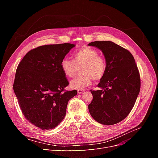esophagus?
Wrapping results in <instances>:
<instances>
[{
    "label": "esophagus",
    "instance_id": "1",
    "mask_svg": "<svg viewBox=\"0 0 158 158\" xmlns=\"http://www.w3.org/2000/svg\"><path fill=\"white\" fill-rule=\"evenodd\" d=\"M84 92H85V90H84V89H78V94H83Z\"/></svg>",
    "mask_w": 158,
    "mask_h": 158
}]
</instances>
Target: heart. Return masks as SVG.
<instances>
[{
	"mask_svg": "<svg viewBox=\"0 0 158 158\" xmlns=\"http://www.w3.org/2000/svg\"><path fill=\"white\" fill-rule=\"evenodd\" d=\"M74 61L64 58L60 62V68L68 78H73L81 67V73L77 78L71 81L70 88L80 89L90 85L93 79H102L106 71V62L99 56L98 51L90 47L84 46L74 53Z\"/></svg>",
	"mask_w": 158,
	"mask_h": 158,
	"instance_id": "obj_1",
	"label": "heart"
}]
</instances>
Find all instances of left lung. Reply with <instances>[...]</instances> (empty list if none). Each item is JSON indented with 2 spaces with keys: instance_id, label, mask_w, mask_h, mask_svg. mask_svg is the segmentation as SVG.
I'll return each instance as SVG.
<instances>
[{
  "instance_id": "obj_1",
  "label": "left lung",
  "mask_w": 158,
  "mask_h": 158,
  "mask_svg": "<svg viewBox=\"0 0 158 158\" xmlns=\"http://www.w3.org/2000/svg\"><path fill=\"white\" fill-rule=\"evenodd\" d=\"M88 45L102 51L107 65L98 85L100 89L91 91L89 111L99 123L114 125L125 118L135 106L140 89L139 71L131 52L114 43L94 41Z\"/></svg>"
}]
</instances>
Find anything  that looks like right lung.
Listing matches in <instances>:
<instances>
[{"mask_svg":"<svg viewBox=\"0 0 158 158\" xmlns=\"http://www.w3.org/2000/svg\"><path fill=\"white\" fill-rule=\"evenodd\" d=\"M74 44L40 46L29 51L18 64L13 85L25 118L42 130L58 126L66 113L69 100L77 91L64 92L68 80L60 62Z\"/></svg>","mask_w":158,"mask_h":158,"instance_id":"obj_1","label":"right lung"}]
</instances>
